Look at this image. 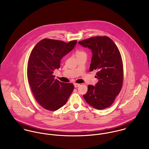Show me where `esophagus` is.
<instances>
[{"label":"esophagus","mask_w":149,"mask_h":149,"mask_svg":"<svg viewBox=\"0 0 149 149\" xmlns=\"http://www.w3.org/2000/svg\"><path fill=\"white\" fill-rule=\"evenodd\" d=\"M80 85V84H77V83H74V87H75V88L79 87Z\"/></svg>","instance_id":"34e87169"}]
</instances>
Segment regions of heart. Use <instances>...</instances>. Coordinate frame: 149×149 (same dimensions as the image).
I'll return each mask as SVG.
<instances>
[{
  "label": "heart",
  "instance_id": "b5f03b06",
  "mask_svg": "<svg viewBox=\"0 0 149 149\" xmlns=\"http://www.w3.org/2000/svg\"><path fill=\"white\" fill-rule=\"evenodd\" d=\"M76 53L77 57L83 56H86V53H85L84 51H83V50H77Z\"/></svg>",
  "mask_w": 149,
  "mask_h": 149
}]
</instances>
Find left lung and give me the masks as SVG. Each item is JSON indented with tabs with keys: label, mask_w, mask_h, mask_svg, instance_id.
Masks as SVG:
<instances>
[{
	"label": "left lung",
	"mask_w": 149,
	"mask_h": 149,
	"mask_svg": "<svg viewBox=\"0 0 149 149\" xmlns=\"http://www.w3.org/2000/svg\"><path fill=\"white\" fill-rule=\"evenodd\" d=\"M78 43L92 52L89 70H98L96 77L99 81L95 86L88 85L83 97L94 108H106L113 103L123 84V63L119 50L106 36L93 37Z\"/></svg>",
	"instance_id": "1"
}]
</instances>
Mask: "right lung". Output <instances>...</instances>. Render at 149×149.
<instances>
[{"label": "right lung", "mask_w": 149, "mask_h": 149, "mask_svg": "<svg viewBox=\"0 0 149 149\" xmlns=\"http://www.w3.org/2000/svg\"><path fill=\"white\" fill-rule=\"evenodd\" d=\"M77 41L43 39L32 50L27 65V79L37 102L44 108L56 111L64 106L74 89L71 83L54 79L53 73L60 67L63 57L74 47Z\"/></svg>", "instance_id": "add662e5"}]
</instances>
